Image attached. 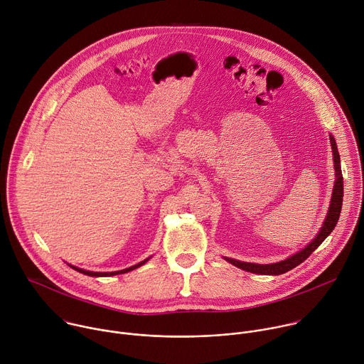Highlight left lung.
<instances>
[{"label": "left lung", "mask_w": 364, "mask_h": 364, "mask_svg": "<svg viewBox=\"0 0 364 364\" xmlns=\"http://www.w3.org/2000/svg\"><path fill=\"white\" fill-rule=\"evenodd\" d=\"M330 141H331V148H333V155H334V168H336V184H334V190H333V196H331V204L330 209L327 213V218L324 220V225L320 230V233L317 235V237L311 242L306 247H304L301 252L295 253L294 256H289L285 261H281L278 264H271V265H259V264H249V262H240V261H235V259H229L226 257V261L230 262L232 265L252 272V274H259V275H281L285 274L291 269H294L295 267H298L299 264H302L305 259L313 253L323 242L324 239L333 232V229L336 228L338 218H340V212H341V204H343V174H341V166H340V154L337 149V144L336 139L330 135Z\"/></svg>", "instance_id": "left-lung-1"}]
</instances>
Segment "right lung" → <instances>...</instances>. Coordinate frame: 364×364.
Returning <instances> with one entry per match:
<instances>
[{
	"label": "right lung",
	"instance_id": "right-lung-1",
	"mask_svg": "<svg viewBox=\"0 0 364 364\" xmlns=\"http://www.w3.org/2000/svg\"><path fill=\"white\" fill-rule=\"evenodd\" d=\"M148 261V259H145V261H142V262H139L138 265H134V267H131V268H127V269H122V271H118V272H90V271H85V269H80V268H76V267H72L75 271H77V272H82V274H85V275H89V277H112V275H118V274H125V272H129V271H132V269H135V268H138V267H141V265H144L145 262Z\"/></svg>",
	"mask_w": 364,
	"mask_h": 364
}]
</instances>
